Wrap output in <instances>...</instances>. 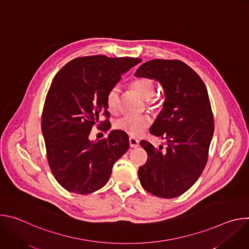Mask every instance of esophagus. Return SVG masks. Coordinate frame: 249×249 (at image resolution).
I'll return each mask as SVG.
<instances>
[{
  "mask_svg": "<svg viewBox=\"0 0 249 249\" xmlns=\"http://www.w3.org/2000/svg\"><path fill=\"white\" fill-rule=\"evenodd\" d=\"M129 144H130L131 148H137V147H139V140H137L135 138H130Z\"/></svg>",
  "mask_w": 249,
  "mask_h": 249,
  "instance_id": "obj_1",
  "label": "esophagus"
}]
</instances>
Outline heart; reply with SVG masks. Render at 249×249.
I'll list each match as a JSON object with an SVG mask.
<instances>
[{
  "label": "heart",
  "instance_id": "b5f03b06",
  "mask_svg": "<svg viewBox=\"0 0 249 249\" xmlns=\"http://www.w3.org/2000/svg\"><path fill=\"white\" fill-rule=\"evenodd\" d=\"M131 88L142 97L146 100L150 108H157L160 105V98L154 96L157 86L156 82L152 78H139L131 83ZM119 89L117 87L112 88L107 95H106V106L111 113H115L119 106ZM150 126V119L147 116H130L126 115L118 119L114 127L131 137H137L143 134Z\"/></svg>",
  "mask_w": 249,
  "mask_h": 249
}]
</instances>
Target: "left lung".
Returning <instances> with one entry per match:
<instances>
[{
    "label": "left lung",
    "instance_id": "obj_1",
    "mask_svg": "<svg viewBox=\"0 0 249 249\" xmlns=\"http://www.w3.org/2000/svg\"><path fill=\"white\" fill-rule=\"evenodd\" d=\"M135 76L159 81L165 94L163 108L150 132L165 140L166 148L141 142L148 160L139 168L140 182L157 197H178L197 181L208 160L214 116L206 86L179 60L148 61Z\"/></svg>",
    "mask_w": 249,
    "mask_h": 249
}]
</instances>
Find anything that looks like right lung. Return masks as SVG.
Listing matches in <instances>:
<instances>
[{
  "label": "right lung",
  "instance_id": "obj_1",
  "mask_svg": "<svg viewBox=\"0 0 249 249\" xmlns=\"http://www.w3.org/2000/svg\"><path fill=\"white\" fill-rule=\"evenodd\" d=\"M141 61L105 55L79 57L54 77L43 106L41 129L49 167L67 191L87 195L103 187L113 164L129 149V137L120 130L97 142L89 136L98 122L102 131L110 128L106 95ZM100 114L105 121H99Z\"/></svg>",
  "mask_w": 249,
  "mask_h": 249
}]
</instances>
